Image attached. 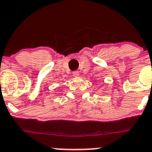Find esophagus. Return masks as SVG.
<instances>
[{
    "instance_id": "1",
    "label": "esophagus",
    "mask_w": 152,
    "mask_h": 152,
    "mask_svg": "<svg viewBox=\"0 0 152 152\" xmlns=\"http://www.w3.org/2000/svg\"><path fill=\"white\" fill-rule=\"evenodd\" d=\"M73 76L75 77H78V76H79V72H78L77 70H75V71H74V72H73Z\"/></svg>"
}]
</instances>
